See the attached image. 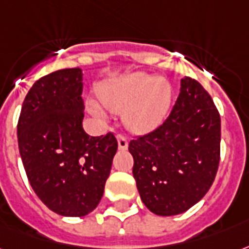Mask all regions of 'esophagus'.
Masks as SVG:
<instances>
[{
	"label": "esophagus",
	"instance_id": "34e87169",
	"mask_svg": "<svg viewBox=\"0 0 249 249\" xmlns=\"http://www.w3.org/2000/svg\"><path fill=\"white\" fill-rule=\"evenodd\" d=\"M117 145L119 150H126L128 149V140L124 136H117Z\"/></svg>",
	"mask_w": 249,
	"mask_h": 249
}]
</instances>
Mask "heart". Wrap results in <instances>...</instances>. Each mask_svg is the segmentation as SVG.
Masks as SVG:
<instances>
[{"label": "heart", "mask_w": 249, "mask_h": 249, "mask_svg": "<svg viewBox=\"0 0 249 249\" xmlns=\"http://www.w3.org/2000/svg\"><path fill=\"white\" fill-rule=\"evenodd\" d=\"M99 102L113 113H122L126 128L147 132L158 126L166 117L171 104V87L166 81L145 73H132L104 83L98 89ZM87 108L92 116L106 120L99 104L90 100Z\"/></svg>", "instance_id": "b5f03b06"}]
</instances>
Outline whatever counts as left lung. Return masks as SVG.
Returning <instances> with one entry per match:
<instances>
[{
	"mask_svg": "<svg viewBox=\"0 0 249 249\" xmlns=\"http://www.w3.org/2000/svg\"><path fill=\"white\" fill-rule=\"evenodd\" d=\"M221 117L213 99L189 77L163 125L129 143L142 202L157 215H178L208 193L219 164Z\"/></svg>",
	"mask_w": 249,
	"mask_h": 249,
	"instance_id": "left-lung-1",
	"label": "left lung"
}]
</instances>
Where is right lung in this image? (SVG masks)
<instances>
[{
    "instance_id": "add662e5",
    "label": "right lung",
    "mask_w": 249,
    "mask_h": 249,
    "mask_svg": "<svg viewBox=\"0 0 249 249\" xmlns=\"http://www.w3.org/2000/svg\"><path fill=\"white\" fill-rule=\"evenodd\" d=\"M82 90L81 68L36 81L22 104L17 130L34 192L64 217H83L98 206L117 150L112 133L90 137L83 130Z\"/></svg>"
}]
</instances>
